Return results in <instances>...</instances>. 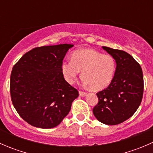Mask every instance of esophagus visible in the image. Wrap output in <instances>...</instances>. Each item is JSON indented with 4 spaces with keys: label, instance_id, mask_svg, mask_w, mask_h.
Segmentation results:
<instances>
[{
    "label": "esophagus",
    "instance_id": "34e87169",
    "mask_svg": "<svg viewBox=\"0 0 153 153\" xmlns=\"http://www.w3.org/2000/svg\"><path fill=\"white\" fill-rule=\"evenodd\" d=\"M79 95H80V96L84 97L86 95V92H83V91H79Z\"/></svg>",
    "mask_w": 153,
    "mask_h": 153
}]
</instances>
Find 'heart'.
<instances>
[{
	"label": "heart",
	"mask_w": 153,
	"mask_h": 153,
	"mask_svg": "<svg viewBox=\"0 0 153 153\" xmlns=\"http://www.w3.org/2000/svg\"><path fill=\"white\" fill-rule=\"evenodd\" d=\"M115 61L110 55H105L92 49L75 50L70 61H64L61 70L69 84L75 83L81 70L83 84L100 90L109 85L115 72Z\"/></svg>",
	"instance_id": "obj_1"
}]
</instances>
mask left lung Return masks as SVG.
<instances>
[{
    "label": "left lung",
    "mask_w": 153,
    "mask_h": 153,
    "mask_svg": "<svg viewBox=\"0 0 153 153\" xmlns=\"http://www.w3.org/2000/svg\"><path fill=\"white\" fill-rule=\"evenodd\" d=\"M116 63L110 84L97 93L98 103L93 108L98 121L106 125H116L129 119L141 104L143 78L141 66L124 51L102 47Z\"/></svg>",
    "instance_id": "1"
}]
</instances>
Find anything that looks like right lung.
<instances>
[{"label": "right lung", "mask_w": 153, "mask_h": 153, "mask_svg": "<svg viewBox=\"0 0 153 153\" xmlns=\"http://www.w3.org/2000/svg\"><path fill=\"white\" fill-rule=\"evenodd\" d=\"M73 44L44 46L24 54L12 68L10 94L20 116L32 126L50 129L61 124L78 92L65 81L61 66Z\"/></svg>", "instance_id": "obj_1"}]
</instances>
